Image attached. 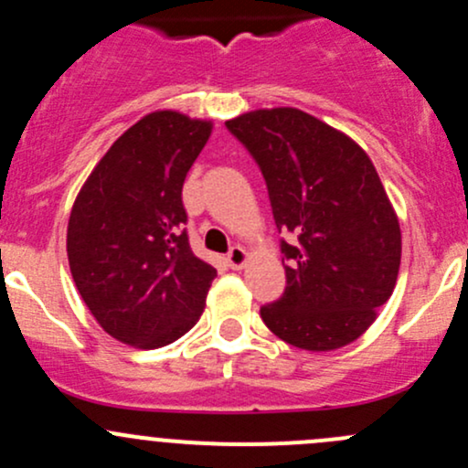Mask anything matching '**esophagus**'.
I'll use <instances>...</instances> for the list:
<instances>
[{
	"label": "esophagus",
	"instance_id": "34e87169",
	"mask_svg": "<svg viewBox=\"0 0 468 468\" xmlns=\"http://www.w3.org/2000/svg\"><path fill=\"white\" fill-rule=\"evenodd\" d=\"M226 261H229V267L230 269H242L244 264L249 261V253L244 251L242 247H233L229 251V256H226Z\"/></svg>",
	"mask_w": 468,
	"mask_h": 468
}]
</instances>
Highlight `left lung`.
Segmentation results:
<instances>
[{
  "label": "left lung",
  "instance_id": "obj_1",
  "mask_svg": "<svg viewBox=\"0 0 468 468\" xmlns=\"http://www.w3.org/2000/svg\"><path fill=\"white\" fill-rule=\"evenodd\" d=\"M261 167L287 287L261 308L276 337L333 351L360 337L387 303L400 267V226L369 155L299 108L226 122Z\"/></svg>",
  "mask_w": 468,
  "mask_h": 468
}]
</instances>
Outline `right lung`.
Masks as SVG:
<instances>
[{
	"label": "right lung",
	"mask_w": 468,
	"mask_h": 468,
	"mask_svg": "<svg viewBox=\"0 0 468 468\" xmlns=\"http://www.w3.org/2000/svg\"><path fill=\"white\" fill-rule=\"evenodd\" d=\"M210 131L176 111L149 112L112 143L74 201L69 271L99 325L131 346H167L204 313L217 269L192 253L181 192Z\"/></svg>",
	"instance_id": "right-lung-1"
}]
</instances>
